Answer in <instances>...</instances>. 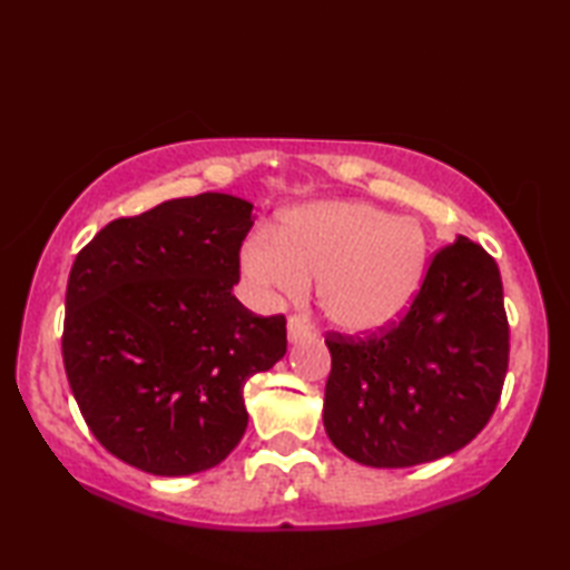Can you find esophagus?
Returning a JSON list of instances; mask_svg holds the SVG:
<instances>
[{
    "mask_svg": "<svg viewBox=\"0 0 570 570\" xmlns=\"http://www.w3.org/2000/svg\"><path fill=\"white\" fill-rule=\"evenodd\" d=\"M286 331H288V341H292V343L306 341V337L311 335L308 325L304 323V318H298V316H292V318H288V323H286Z\"/></svg>",
    "mask_w": 570,
    "mask_h": 570,
    "instance_id": "esophagus-1",
    "label": "esophagus"
}]
</instances>
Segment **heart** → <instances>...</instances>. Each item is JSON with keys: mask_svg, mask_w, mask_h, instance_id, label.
<instances>
[{"mask_svg": "<svg viewBox=\"0 0 570 570\" xmlns=\"http://www.w3.org/2000/svg\"><path fill=\"white\" fill-rule=\"evenodd\" d=\"M426 254V235L411 217L362 200H323L288 213L278 235H252L239 264L254 286L284 298H301L318 278L325 318L350 335H370L414 304Z\"/></svg>", "mask_w": 570, "mask_h": 570, "instance_id": "b5f03b06", "label": "heart"}]
</instances>
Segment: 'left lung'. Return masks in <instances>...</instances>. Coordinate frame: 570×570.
<instances>
[{
	"label": "left lung",
	"instance_id": "1",
	"mask_svg": "<svg viewBox=\"0 0 570 570\" xmlns=\"http://www.w3.org/2000/svg\"><path fill=\"white\" fill-rule=\"evenodd\" d=\"M323 426L337 451L370 468L451 455L500 402L510 325L500 269L460 235L435 252L406 316L353 337L328 333Z\"/></svg>",
	"mask_w": 570,
	"mask_h": 570
}]
</instances>
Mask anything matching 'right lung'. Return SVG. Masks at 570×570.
Masks as SVG:
<instances>
[{
  "instance_id": "1",
  "label": "right lung",
  "mask_w": 570,
  "mask_h": 570,
  "mask_svg": "<svg viewBox=\"0 0 570 570\" xmlns=\"http://www.w3.org/2000/svg\"><path fill=\"white\" fill-rule=\"evenodd\" d=\"M254 205L200 193L119 217L68 276L63 365L80 414L115 458L161 478L233 453L242 390L286 353V318L239 304Z\"/></svg>"
}]
</instances>
